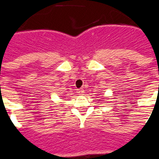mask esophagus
Returning a JSON list of instances; mask_svg holds the SVG:
<instances>
[{
  "mask_svg": "<svg viewBox=\"0 0 159 159\" xmlns=\"http://www.w3.org/2000/svg\"><path fill=\"white\" fill-rule=\"evenodd\" d=\"M77 92L79 93V94H80V95H81V94H83V93H84V90H83L82 88L77 89Z\"/></svg>",
  "mask_w": 159,
  "mask_h": 159,
  "instance_id": "34e87169",
  "label": "esophagus"
}]
</instances>
